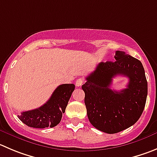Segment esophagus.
Here are the masks:
<instances>
[{"instance_id": "1", "label": "esophagus", "mask_w": 157, "mask_h": 157, "mask_svg": "<svg viewBox=\"0 0 157 157\" xmlns=\"http://www.w3.org/2000/svg\"><path fill=\"white\" fill-rule=\"evenodd\" d=\"M83 82H84V79L83 78H78V79L76 80V82H75V86H77V87H80V86H82Z\"/></svg>"}]
</instances>
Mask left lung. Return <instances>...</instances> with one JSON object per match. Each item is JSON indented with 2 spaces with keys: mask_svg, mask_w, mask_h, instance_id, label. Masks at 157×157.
<instances>
[{
  "mask_svg": "<svg viewBox=\"0 0 157 157\" xmlns=\"http://www.w3.org/2000/svg\"><path fill=\"white\" fill-rule=\"evenodd\" d=\"M115 62H100L86 78L82 89L91 124L102 132L116 133L138 121L147 96V81L141 62L125 52L116 51ZM129 78L126 89H110L115 76Z\"/></svg>",
  "mask_w": 157,
  "mask_h": 157,
  "instance_id": "8db88e82",
  "label": "left lung"
}]
</instances>
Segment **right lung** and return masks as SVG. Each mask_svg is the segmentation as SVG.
Returning <instances> with one entry per match:
<instances>
[{"label": "right lung", "mask_w": 157, "mask_h": 157, "mask_svg": "<svg viewBox=\"0 0 157 157\" xmlns=\"http://www.w3.org/2000/svg\"><path fill=\"white\" fill-rule=\"evenodd\" d=\"M75 89L74 84L58 86L46 103L35 109L23 112L18 116L25 125L33 128L44 129L57 126L65 113L68 100Z\"/></svg>", "instance_id": "add662e5"}]
</instances>
